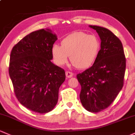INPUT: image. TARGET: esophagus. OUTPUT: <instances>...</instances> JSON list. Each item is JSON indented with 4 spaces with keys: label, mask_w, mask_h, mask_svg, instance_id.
I'll list each match as a JSON object with an SVG mask.
<instances>
[{
    "label": "esophagus",
    "mask_w": 135,
    "mask_h": 135,
    "mask_svg": "<svg viewBox=\"0 0 135 135\" xmlns=\"http://www.w3.org/2000/svg\"><path fill=\"white\" fill-rule=\"evenodd\" d=\"M73 75V73L70 71H66V76L67 78H71L72 77Z\"/></svg>",
    "instance_id": "1"
}]
</instances>
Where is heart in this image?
<instances>
[{"label": "heart", "mask_w": 135, "mask_h": 135, "mask_svg": "<svg viewBox=\"0 0 135 135\" xmlns=\"http://www.w3.org/2000/svg\"><path fill=\"white\" fill-rule=\"evenodd\" d=\"M100 43L95 35L84 32H74L65 37L61 46L54 45L51 53L57 65L62 66L68 61L69 56L74 66L79 69L91 66L100 51Z\"/></svg>", "instance_id": "b5f03b06"}]
</instances>
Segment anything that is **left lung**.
Returning a JSON list of instances; mask_svg holds the SVG:
<instances>
[{
  "label": "left lung",
  "instance_id": "obj_1",
  "mask_svg": "<svg viewBox=\"0 0 135 135\" xmlns=\"http://www.w3.org/2000/svg\"><path fill=\"white\" fill-rule=\"evenodd\" d=\"M101 40L93 66L76 75L81 85L80 99L87 111L98 113L109 106L124 85L126 57L120 39L108 29L89 26Z\"/></svg>",
  "mask_w": 135,
  "mask_h": 135
}]
</instances>
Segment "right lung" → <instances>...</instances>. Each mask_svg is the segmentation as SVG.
<instances>
[{
    "mask_svg": "<svg viewBox=\"0 0 135 135\" xmlns=\"http://www.w3.org/2000/svg\"><path fill=\"white\" fill-rule=\"evenodd\" d=\"M56 40L50 29L37 30L20 40L10 55L9 74L16 97L22 105L38 113L53 109L66 79L64 70L51 61Z\"/></svg>",
    "mask_w": 135,
    "mask_h": 135,
    "instance_id": "add662e5",
    "label": "right lung"
}]
</instances>
